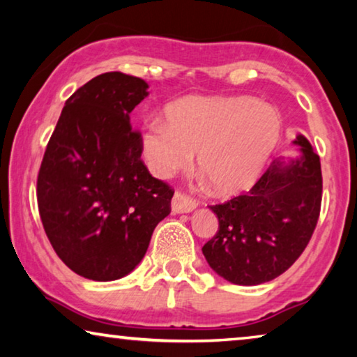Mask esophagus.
<instances>
[{
    "mask_svg": "<svg viewBox=\"0 0 357 357\" xmlns=\"http://www.w3.org/2000/svg\"><path fill=\"white\" fill-rule=\"evenodd\" d=\"M197 206H198V204L193 198H190L185 193H180V192H175L174 198H172V203H170V208H172V211L177 213V214L192 213Z\"/></svg>",
    "mask_w": 357,
    "mask_h": 357,
    "instance_id": "34e87169",
    "label": "esophagus"
}]
</instances>
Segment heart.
<instances>
[{
    "mask_svg": "<svg viewBox=\"0 0 357 357\" xmlns=\"http://www.w3.org/2000/svg\"><path fill=\"white\" fill-rule=\"evenodd\" d=\"M151 120L141 151L155 177L187 167L197 153L214 192L232 197L260 178L282 136L281 114L250 97H183Z\"/></svg>",
    "mask_w": 357,
    "mask_h": 357,
    "instance_id": "1",
    "label": "heart"
}]
</instances>
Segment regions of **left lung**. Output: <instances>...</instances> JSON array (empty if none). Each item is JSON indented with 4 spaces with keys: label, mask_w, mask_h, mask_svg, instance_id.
Listing matches in <instances>:
<instances>
[{
    "label": "left lung",
    "mask_w": 357,
    "mask_h": 357,
    "mask_svg": "<svg viewBox=\"0 0 357 357\" xmlns=\"http://www.w3.org/2000/svg\"><path fill=\"white\" fill-rule=\"evenodd\" d=\"M292 143L297 155L273 160L250 192L209 206L219 229L203 255L229 282L255 286L275 280L314 234L321 203L320 158L304 135Z\"/></svg>",
    "instance_id": "left-lung-1"
}]
</instances>
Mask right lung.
<instances>
[{"label":"right lung","instance_id":"right-lung-1","mask_svg":"<svg viewBox=\"0 0 357 357\" xmlns=\"http://www.w3.org/2000/svg\"><path fill=\"white\" fill-rule=\"evenodd\" d=\"M148 82L104 73L65 102L37 178L38 213L53 250L94 281H115L143 260L174 192L141 160L130 114Z\"/></svg>","mask_w":357,"mask_h":357}]
</instances>
